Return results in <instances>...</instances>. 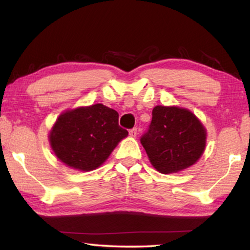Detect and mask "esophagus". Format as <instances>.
I'll use <instances>...</instances> for the list:
<instances>
[{"mask_svg": "<svg viewBox=\"0 0 250 250\" xmlns=\"http://www.w3.org/2000/svg\"><path fill=\"white\" fill-rule=\"evenodd\" d=\"M129 134H130V137H137V128H132V129H130L129 130Z\"/></svg>", "mask_w": 250, "mask_h": 250, "instance_id": "esophagus-1", "label": "esophagus"}]
</instances>
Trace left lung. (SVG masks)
<instances>
[{"mask_svg":"<svg viewBox=\"0 0 250 250\" xmlns=\"http://www.w3.org/2000/svg\"><path fill=\"white\" fill-rule=\"evenodd\" d=\"M141 145L156 170L168 174L193 166L205 149L206 131L186 109L156 105Z\"/></svg>","mask_w":250,"mask_h":250,"instance_id":"left-lung-1","label":"left lung"}]
</instances>
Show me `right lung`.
Segmentation results:
<instances>
[{
	"instance_id": "obj_1",
	"label": "right lung",
	"mask_w": 250,
	"mask_h": 250,
	"mask_svg": "<svg viewBox=\"0 0 250 250\" xmlns=\"http://www.w3.org/2000/svg\"><path fill=\"white\" fill-rule=\"evenodd\" d=\"M126 135L116 110L97 104L59 116L49 141L62 162L87 172L100 167Z\"/></svg>"
}]
</instances>
